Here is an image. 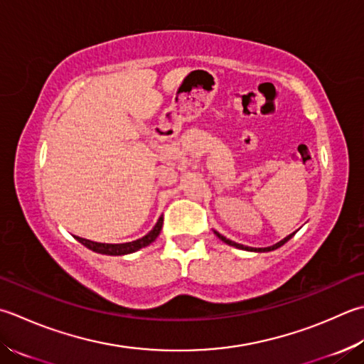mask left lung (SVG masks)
I'll list each match as a JSON object with an SVG mask.
<instances>
[{"label":"left lung","instance_id":"obj_1","mask_svg":"<svg viewBox=\"0 0 364 364\" xmlns=\"http://www.w3.org/2000/svg\"><path fill=\"white\" fill-rule=\"evenodd\" d=\"M215 233H216V237L219 238V240H223L224 243H227V245H230V246H233V247H238V249H245V251H254V252H269V251H274V249H277V247H281L282 245H286L287 241L294 237L295 233H290L289 237H286L284 240H281L279 243H276V245H273V246H269V247H247V246H243V245H238V243H235V241H232V240H229V238H225L224 235H220L219 232H216L215 230Z\"/></svg>","mask_w":364,"mask_h":364}]
</instances>
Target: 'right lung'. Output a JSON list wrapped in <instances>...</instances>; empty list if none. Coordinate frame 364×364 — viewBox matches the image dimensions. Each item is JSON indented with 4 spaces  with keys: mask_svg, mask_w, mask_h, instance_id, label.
Listing matches in <instances>:
<instances>
[{
    "mask_svg": "<svg viewBox=\"0 0 364 364\" xmlns=\"http://www.w3.org/2000/svg\"><path fill=\"white\" fill-rule=\"evenodd\" d=\"M162 223L164 218L161 216L158 219V223L153 227L151 232H148L145 237H141L135 241H129V243H119V245H110V243H97V241H91V240H85L80 237H75L77 241H80L83 246H87L88 249L99 254H105V255H126V254H132L139 249L145 247L148 245H151L153 241L159 237L161 229H162Z\"/></svg>",
    "mask_w": 364,
    "mask_h": 364,
    "instance_id": "1",
    "label": "right lung"
}]
</instances>
